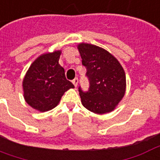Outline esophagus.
I'll return each instance as SVG.
<instances>
[{"label": "esophagus", "mask_w": 160, "mask_h": 160, "mask_svg": "<svg viewBox=\"0 0 160 160\" xmlns=\"http://www.w3.org/2000/svg\"><path fill=\"white\" fill-rule=\"evenodd\" d=\"M72 82H73V84H74V86H75V87H77V85H78V82H79V80H78V78H75V79H74Z\"/></svg>", "instance_id": "esophagus-1"}]
</instances>
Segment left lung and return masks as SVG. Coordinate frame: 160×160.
I'll list each match as a JSON object with an SVG mask.
<instances>
[{
    "label": "left lung",
    "mask_w": 160,
    "mask_h": 160,
    "mask_svg": "<svg viewBox=\"0 0 160 160\" xmlns=\"http://www.w3.org/2000/svg\"><path fill=\"white\" fill-rule=\"evenodd\" d=\"M77 47L90 82L88 92L79 87L81 103L94 113L112 112L125 96L124 68L115 57L102 47L84 42Z\"/></svg>",
    "instance_id": "8db88e82"
}]
</instances>
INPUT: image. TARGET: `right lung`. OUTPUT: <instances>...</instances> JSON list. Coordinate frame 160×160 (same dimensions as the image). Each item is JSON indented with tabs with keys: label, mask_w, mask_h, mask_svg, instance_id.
<instances>
[{
	"label": "right lung",
	"mask_w": 160,
	"mask_h": 160,
	"mask_svg": "<svg viewBox=\"0 0 160 160\" xmlns=\"http://www.w3.org/2000/svg\"><path fill=\"white\" fill-rule=\"evenodd\" d=\"M61 51L44 53L32 62L23 80V98L34 109L47 112L58 106L61 98L73 84L65 77L58 63Z\"/></svg>",
	"instance_id": "add662e5"
}]
</instances>
